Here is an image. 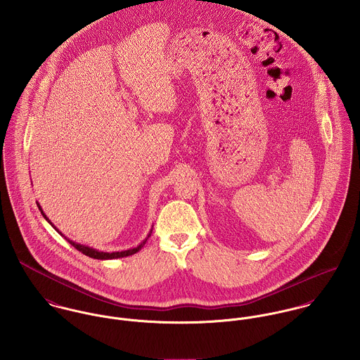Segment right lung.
I'll return each instance as SVG.
<instances>
[{
	"label": "right lung",
	"instance_id": "right-lung-1",
	"mask_svg": "<svg viewBox=\"0 0 360 360\" xmlns=\"http://www.w3.org/2000/svg\"><path fill=\"white\" fill-rule=\"evenodd\" d=\"M39 209L41 210V214L44 216V219L51 224L52 227L62 236V237H65L53 224L51 223V220L46 216V213L43 212V209H41V206L39 205ZM151 233L153 231H150V234H148V237L140 244V245H137L136 248H131V250H127V251H120V252H101V251H97V250H94V248H90V247H87V245H82V244H77V243H75V241H72V240H69V238H66L68 240V243L72 245V247H75L77 251H80L82 254H84L86 257H93V259H117V257H130V255H133V254H136V252H139L144 245H146V243H147V240L151 237Z\"/></svg>",
	"mask_w": 360,
	"mask_h": 360
}]
</instances>
